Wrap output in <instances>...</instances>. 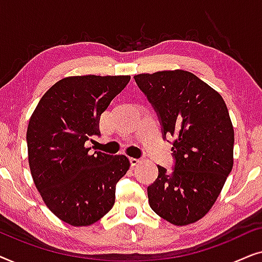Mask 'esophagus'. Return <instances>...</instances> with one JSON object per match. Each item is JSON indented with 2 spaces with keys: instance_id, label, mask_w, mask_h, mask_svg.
Returning a JSON list of instances; mask_svg holds the SVG:
<instances>
[{
  "instance_id": "obj_1",
  "label": "esophagus",
  "mask_w": 262,
  "mask_h": 262,
  "mask_svg": "<svg viewBox=\"0 0 262 262\" xmlns=\"http://www.w3.org/2000/svg\"><path fill=\"white\" fill-rule=\"evenodd\" d=\"M141 162H142L141 159H134V157H131V159H130V163H131L132 167L138 166V164L141 163Z\"/></svg>"
}]
</instances>
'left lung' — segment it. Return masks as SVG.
<instances>
[{
  "label": "left lung",
  "instance_id": "obj_1",
  "mask_svg": "<svg viewBox=\"0 0 262 262\" xmlns=\"http://www.w3.org/2000/svg\"><path fill=\"white\" fill-rule=\"evenodd\" d=\"M162 125L173 136L174 170L148 187L154 212L174 225L202 220L220 195L234 164V127L218 92L185 70H163L135 76Z\"/></svg>",
  "mask_w": 262,
  "mask_h": 262
}]
</instances>
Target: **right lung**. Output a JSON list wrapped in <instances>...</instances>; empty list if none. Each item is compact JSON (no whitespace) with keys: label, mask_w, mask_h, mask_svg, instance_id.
I'll return each instance as SVG.
<instances>
[{"label":"right lung","mask_w":262,"mask_h":262,"mask_svg":"<svg viewBox=\"0 0 262 262\" xmlns=\"http://www.w3.org/2000/svg\"><path fill=\"white\" fill-rule=\"evenodd\" d=\"M130 78H62L31 116L26 139L34 185L49 210L74 227L95 223L112 209L116 184L130 168L125 155L91 152L85 145L100 135V117Z\"/></svg>","instance_id":"right-lung-1"}]
</instances>
